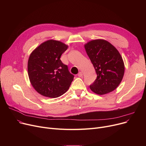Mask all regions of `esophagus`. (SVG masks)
Masks as SVG:
<instances>
[{
  "label": "esophagus",
  "instance_id": "obj_1",
  "mask_svg": "<svg viewBox=\"0 0 146 146\" xmlns=\"http://www.w3.org/2000/svg\"><path fill=\"white\" fill-rule=\"evenodd\" d=\"M78 76H79V77H80V78L82 77V76H83V73H82V72H80L78 73Z\"/></svg>",
  "mask_w": 146,
  "mask_h": 146
}]
</instances>
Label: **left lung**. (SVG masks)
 Listing matches in <instances>:
<instances>
[{"instance_id":"8db88e82","label":"left lung","mask_w":146,"mask_h":146,"mask_svg":"<svg viewBox=\"0 0 146 146\" xmlns=\"http://www.w3.org/2000/svg\"><path fill=\"white\" fill-rule=\"evenodd\" d=\"M87 54L97 74L90 89L98 95L108 94L115 89L124 74V64L117 50L108 41L104 40L90 41L85 45Z\"/></svg>"}]
</instances>
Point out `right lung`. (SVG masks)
<instances>
[{"mask_svg": "<svg viewBox=\"0 0 146 146\" xmlns=\"http://www.w3.org/2000/svg\"><path fill=\"white\" fill-rule=\"evenodd\" d=\"M68 46L50 40L42 43L30 54L28 73L32 86L42 96L55 98L66 93L74 75L60 60Z\"/></svg>", "mask_w": 146, "mask_h": 146, "instance_id": "right-lung-1", "label": "right lung"}]
</instances>
